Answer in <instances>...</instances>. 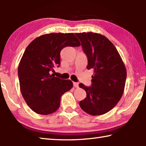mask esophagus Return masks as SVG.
Returning <instances> with one entry per match:
<instances>
[{
    "label": "esophagus",
    "mask_w": 146,
    "mask_h": 146,
    "mask_svg": "<svg viewBox=\"0 0 146 146\" xmlns=\"http://www.w3.org/2000/svg\"><path fill=\"white\" fill-rule=\"evenodd\" d=\"M73 86L75 88L78 87V82H73Z\"/></svg>",
    "instance_id": "34e87169"
}]
</instances>
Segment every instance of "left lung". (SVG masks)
I'll list each match as a JSON object with an SVG mask.
<instances>
[{"instance_id":"left-lung-1","label":"left lung","mask_w":146,"mask_h":146,"mask_svg":"<svg viewBox=\"0 0 146 146\" xmlns=\"http://www.w3.org/2000/svg\"><path fill=\"white\" fill-rule=\"evenodd\" d=\"M75 35L88 56L87 69L94 71L91 86L79 84L87 94L79 104L91 115H104L111 110L122 97L126 68L115 46L105 36L93 32Z\"/></svg>"}]
</instances>
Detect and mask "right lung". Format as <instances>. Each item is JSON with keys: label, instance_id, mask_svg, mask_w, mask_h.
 I'll list each match as a JSON object with an SVG mask.
<instances>
[{"label": "right lung", "instance_id": "right-lung-1", "mask_svg": "<svg viewBox=\"0 0 146 146\" xmlns=\"http://www.w3.org/2000/svg\"><path fill=\"white\" fill-rule=\"evenodd\" d=\"M80 46L73 33H52L38 36L27 47L18 75L22 95L34 112L49 115L60 107L61 96L73 88V82L56 77L51 71L60 65L62 49Z\"/></svg>", "mask_w": 146, "mask_h": 146}]
</instances>
